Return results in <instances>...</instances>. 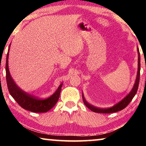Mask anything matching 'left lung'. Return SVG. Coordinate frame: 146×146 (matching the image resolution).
<instances>
[{"label":"left lung","instance_id":"left-lung-1","mask_svg":"<svg viewBox=\"0 0 146 146\" xmlns=\"http://www.w3.org/2000/svg\"><path fill=\"white\" fill-rule=\"evenodd\" d=\"M137 51H138V72H137V79H136L135 85L133 86V88L129 94L125 97L122 100H121L120 102H118L117 104L115 105L113 107L110 108H99L95 107L92 105L86 102L85 100L84 97V95L82 94V98H83V102L85 104V105L87 106V107L90 109V110L92 111L93 112L95 113H115L119 111L120 110H122L123 109H124L127 105L130 103L131 101L132 100L133 97H135L136 93L137 92L138 88V84H139V81H140V52H139V49L137 48Z\"/></svg>","mask_w":146,"mask_h":146}]
</instances>
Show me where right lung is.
Returning a JSON list of instances; mask_svg holds the SVG:
<instances>
[{
	"instance_id": "add662e5",
	"label": "right lung",
	"mask_w": 146,
	"mask_h": 146,
	"mask_svg": "<svg viewBox=\"0 0 146 146\" xmlns=\"http://www.w3.org/2000/svg\"><path fill=\"white\" fill-rule=\"evenodd\" d=\"M10 46V45H9ZM7 53L6 63V82L8 85V91L16 102L24 110L34 113H45L50 110L55 106L59 98L60 91L62 84L59 86L57 90L55 93L47 99H39L33 96L29 95L21 90L11 78L8 69V56L9 50Z\"/></svg>"
}]
</instances>
